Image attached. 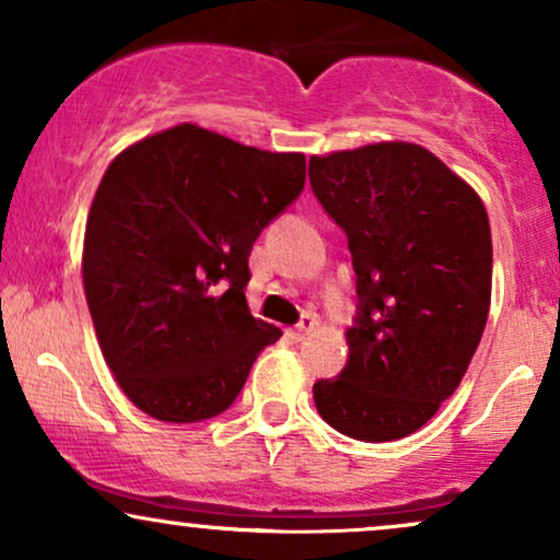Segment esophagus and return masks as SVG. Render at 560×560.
Returning <instances> with one entry per match:
<instances>
[{
    "label": "esophagus",
    "mask_w": 560,
    "mask_h": 560,
    "mask_svg": "<svg viewBox=\"0 0 560 560\" xmlns=\"http://www.w3.org/2000/svg\"><path fill=\"white\" fill-rule=\"evenodd\" d=\"M316 324H318L316 316H313V313H305V316L300 318V324L294 326V329H289V334H292L294 339H305L307 334H311L313 329H316Z\"/></svg>",
    "instance_id": "1"
}]
</instances>
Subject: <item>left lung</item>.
Instances as JSON below:
<instances>
[{
  "mask_svg": "<svg viewBox=\"0 0 560 560\" xmlns=\"http://www.w3.org/2000/svg\"><path fill=\"white\" fill-rule=\"evenodd\" d=\"M313 195L347 234L358 307L342 374L313 384L329 427L392 442L421 429L464 378L492 294L487 210L408 141L311 158Z\"/></svg>",
  "mask_w": 560,
  "mask_h": 560,
  "instance_id": "left-lung-1",
  "label": "left lung"
}]
</instances>
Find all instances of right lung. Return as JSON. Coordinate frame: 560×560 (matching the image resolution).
Returning a JSON list of instances; mask_svg holds the SVG:
<instances>
[{
    "label": "right lung",
    "instance_id": "1",
    "mask_svg": "<svg viewBox=\"0 0 560 560\" xmlns=\"http://www.w3.org/2000/svg\"><path fill=\"white\" fill-rule=\"evenodd\" d=\"M305 186V155L182 124L131 144L102 176L83 289L102 355L158 421L213 419L281 331L244 289L260 231Z\"/></svg>",
    "mask_w": 560,
    "mask_h": 560
}]
</instances>
